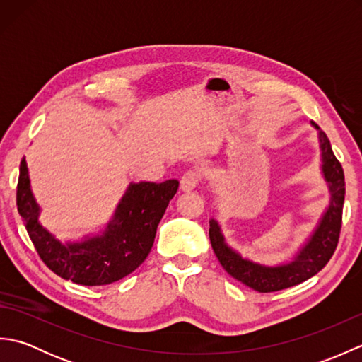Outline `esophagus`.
<instances>
[{
    "label": "esophagus",
    "instance_id": "esophagus-1",
    "mask_svg": "<svg viewBox=\"0 0 362 362\" xmlns=\"http://www.w3.org/2000/svg\"><path fill=\"white\" fill-rule=\"evenodd\" d=\"M201 179H202V175H201V173L197 171V169H188V171L182 175L180 188L183 191L194 189L199 185V182H201Z\"/></svg>",
    "mask_w": 362,
    "mask_h": 362
}]
</instances>
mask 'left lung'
<instances>
[{"mask_svg": "<svg viewBox=\"0 0 362 362\" xmlns=\"http://www.w3.org/2000/svg\"><path fill=\"white\" fill-rule=\"evenodd\" d=\"M314 127L319 129L317 124H314ZM319 138L322 161H324L322 171H324L329 191H332V204H329L311 240L300 250L294 261L276 267H264L252 263V261L243 259L236 252L227 247L218 222L214 219L210 222L211 247L221 266L226 269L228 275H232L233 279L244 283L245 286L252 288L253 291L275 292L303 283L325 267L337 247L342 227V209L345 197L344 169L341 161L333 153L332 144H329L324 130L319 132Z\"/></svg>", "mask_w": 362, "mask_h": 362, "instance_id": "left-lung-1", "label": "left lung"}]
</instances>
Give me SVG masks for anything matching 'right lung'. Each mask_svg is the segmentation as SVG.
I'll use <instances>...</instances> for the list:
<instances>
[{
    "label": "right lung",
    "instance_id": "add662e5",
    "mask_svg": "<svg viewBox=\"0 0 362 362\" xmlns=\"http://www.w3.org/2000/svg\"><path fill=\"white\" fill-rule=\"evenodd\" d=\"M177 189L175 179L134 183L103 236L64 245L38 224V206L30 193L28 165L23 158L17 209L38 257L54 274L82 286H104L132 274L148 258L158 222Z\"/></svg>",
    "mask_w": 362,
    "mask_h": 362
}]
</instances>
